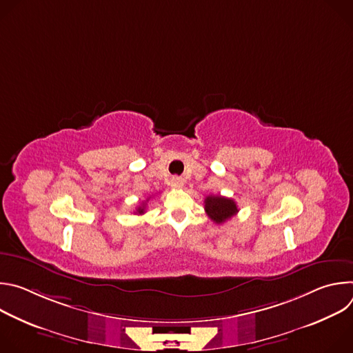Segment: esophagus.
I'll return each mask as SVG.
<instances>
[{"instance_id":"esophagus-1","label":"esophagus","mask_w":353,"mask_h":353,"mask_svg":"<svg viewBox=\"0 0 353 353\" xmlns=\"http://www.w3.org/2000/svg\"><path fill=\"white\" fill-rule=\"evenodd\" d=\"M170 184H172L173 187H176V188H180V187L184 185V180H183L181 177H172Z\"/></svg>"}]
</instances>
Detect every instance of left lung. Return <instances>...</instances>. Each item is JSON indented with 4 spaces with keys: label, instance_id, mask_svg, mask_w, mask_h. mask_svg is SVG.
Returning <instances> with one entry per match:
<instances>
[{
    "label": "left lung",
    "instance_id": "8db88e82",
    "mask_svg": "<svg viewBox=\"0 0 353 353\" xmlns=\"http://www.w3.org/2000/svg\"><path fill=\"white\" fill-rule=\"evenodd\" d=\"M204 203L207 215L218 225L229 221L239 212L234 201L222 195H208Z\"/></svg>",
    "mask_w": 353,
    "mask_h": 353
}]
</instances>
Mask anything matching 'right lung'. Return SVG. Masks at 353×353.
I'll use <instances>...</instances> for the list:
<instances>
[{"instance_id":"add662e5","label":"right lung","mask_w":353,"mask_h":353,"mask_svg":"<svg viewBox=\"0 0 353 353\" xmlns=\"http://www.w3.org/2000/svg\"><path fill=\"white\" fill-rule=\"evenodd\" d=\"M146 201H148V199H146ZM145 210H146V208H145V204H142L141 207H138V208H137V214L142 215V214H145Z\"/></svg>"}]
</instances>
